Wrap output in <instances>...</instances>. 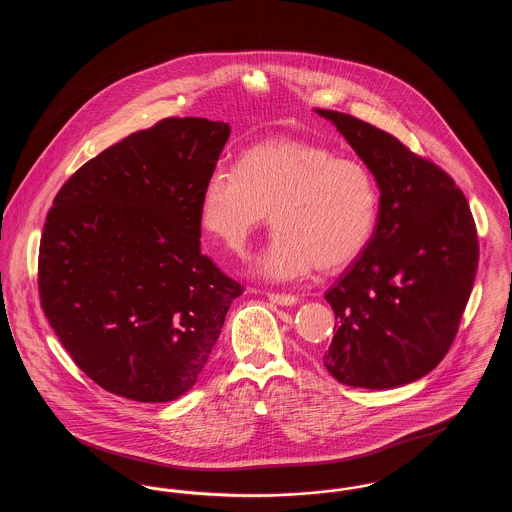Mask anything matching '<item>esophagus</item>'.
<instances>
[{"instance_id":"1","label":"esophagus","mask_w":512,"mask_h":512,"mask_svg":"<svg viewBox=\"0 0 512 512\" xmlns=\"http://www.w3.org/2000/svg\"><path fill=\"white\" fill-rule=\"evenodd\" d=\"M268 299L272 301V303H276V305H282V307H292L295 305L299 299L295 297V295H290V293H268Z\"/></svg>"}]
</instances>
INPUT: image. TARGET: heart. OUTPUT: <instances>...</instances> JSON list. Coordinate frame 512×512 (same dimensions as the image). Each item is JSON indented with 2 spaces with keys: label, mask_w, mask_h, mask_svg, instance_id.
I'll list each match as a JSON object with an SVG mask.
<instances>
[{
  "label": "heart",
  "mask_w": 512,
  "mask_h": 512,
  "mask_svg": "<svg viewBox=\"0 0 512 512\" xmlns=\"http://www.w3.org/2000/svg\"><path fill=\"white\" fill-rule=\"evenodd\" d=\"M268 215L276 232L253 259V272L290 282L315 265H347L365 249L378 192L355 159L309 142L272 140L245 149L236 167H215L201 195L203 226L230 249H242Z\"/></svg>",
  "instance_id": "b5f03b06"
}]
</instances>
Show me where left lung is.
<instances>
[{"label":"left lung","instance_id":"8db88e82","mask_svg":"<svg viewBox=\"0 0 512 512\" xmlns=\"http://www.w3.org/2000/svg\"><path fill=\"white\" fill-rule=\"evenodd\" d=\"M334 122L380 188L374 234L326 292L336 334L322 361L345 386L390 390L439 365L478 268V234L453 178L395 136L351 115Z\"/></svg>","mask_w":512,"mask_h":512}]
</instances>
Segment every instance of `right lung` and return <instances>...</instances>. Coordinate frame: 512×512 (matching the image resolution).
Segmentation results:
<instances>
[{"mask_svg":"<svg viewBox=\"0 0 512 512\" xmlns=\"http://www.w3.org/2000/svg\"><path fill=\"white\" fill-rule=\"evenodd\" d=\"M226 122L165 119L107 147L53 199L42 309L103 390L165 403L192 390L244 288L201 253V195Z\"/></svg>","mask_w":512,"mask_h":512,"instance_id":"add662e5","label":"right lung"}]
</instances>
